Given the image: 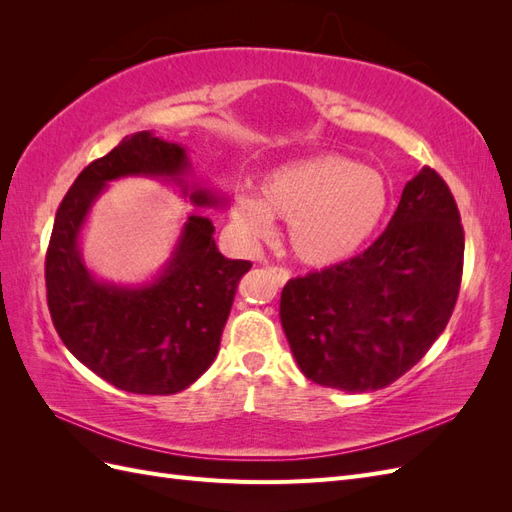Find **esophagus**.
<instances>
[{"label":"esophagus","instance_id":"1","mask_svg":"<svg viewBox=\"0 0 512 512\" xmlns=\"http://www.w3.org/2000/svg\"><path fill=\"white\" fill-rule=\"evenodd\" d=\"M269 273H271L273 282H275L277 286H284V284L290 280V271L284 269V267H271Z\"/></svg>","mask_w":512,"mask_h":512}]
</instances>
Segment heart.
<instances>
[{
  "mask_svg": "<svg viewBox=\"0 0 512 512\" xmlns=\"http://www.w3.org/2000/svg\"><path fill=\"white\" fill-rule=\"evenodd\" d=\"M389 205L391 192L380 173L324 153L275 168L260 183L258 198L239 194L232 220L250 239H269L273 218L284 220L297 258L331 267L363 250Z\"/></svg>",
  "mask_w": 512,
  "mask_h": 512,
  "instance_id": "b5f03b06",
  "label": "heart"
}]
</instances>
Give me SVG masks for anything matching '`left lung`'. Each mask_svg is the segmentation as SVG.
Wrapping results in <instances>:
<instances>
[{"instance_id":"left-lung-1","label":"left lung","mask_w":512,"mask_h":512,"mask_svg":"<svg viewBox=\"0 0 512 512\" xmlns=\"http://www.w3.org/2000/svg\"><path fill=\"white\" fill-rule=\"evenodd\" d=\"M461 271L457 203L425 166L363 254L284 286L280 318L299 369L320 386L348 393L389 386L444 331Z\"/></svg>"}]
</instances>
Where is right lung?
Returning <instances> with one entry per match:
<instances>
[{
    "label": "right lung",
    "instance_id": "obj_1",
    "mask_svg": "<svg viewBox=\"0 0 512 512\" xmlns=\"http://www.w3.org/2000/svg\"><path fill=\"white\" fill-rule=\"evenodd\" d=\"M192 162L181 143L136 132L76 177L55 215L44 277L46 301L61 342L102 380L128 393L173 395L205 374L250 260H228L213 222L190 215L162 271L147 284L102 282L85 267L81 230L108 181L153 177L175 183L196 207L226 200L188 183Z\"/></svg>",
    "mask_w": 512,
    "mask_h": 512
}]
</instances>
